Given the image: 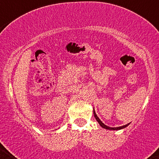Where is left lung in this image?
Segmentation results:
<instances>
[{"mask_svg": "<svg viewBox=\"0 0 159 159\" xmlns=\"http://www.w3.org/2000/svg\"><path fill=\"white\" fill-rule=\"evenodd\" d=\"M93 114H94L95 118H96V120H97V122L99 123L100 125L102 126V128L106 129H110V130H119V129H121L125 128L126 126H128V125H129V124H128V125H125L120 126V127H116V128H113V127H109V126L106 125H105L104 123H102V120H100V119L98 118V116H97V114H96V112H95V111H93Z\"/></svg>", "mask_w": 159, "mask_h": 159, "instance_id": "8db88e82", "label": "left lung"}]
</instances>
